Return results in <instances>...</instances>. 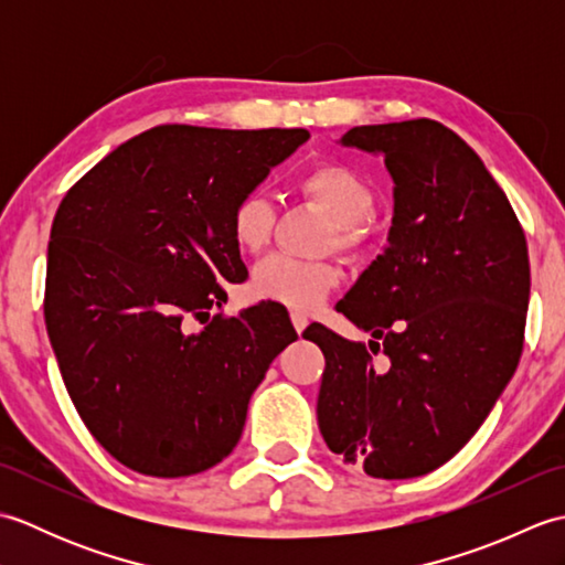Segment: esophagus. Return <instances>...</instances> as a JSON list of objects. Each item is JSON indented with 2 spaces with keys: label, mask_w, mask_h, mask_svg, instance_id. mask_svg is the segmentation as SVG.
Wrapping results in <instances>:
<instances>
[{
  "label": "esophagus",
  "mask_w": 565,
  "mask_h": 565,
  "mask_svg": "<svg viewBox=\"0 0 565 565\" xmlns=\"http://www.w3.org/2000/svg\"><path fill=\"white\" fill-rule=\"evenodd\" d=\"M291 322H294V330L301 334L306 330V326H308V318L303 313H298V310H291Z\"/></svg>",
  "instance_id": "esophagus-1"
}]
</instances>
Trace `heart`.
Returning <instances> with one entry per match:
<instances>
[{"label":"heart","instance_id":"b5f03b06","mask_svg":"<svg viewBox=\"0 0 565 565\" xmlns=\"http://www.w3.org/2000/svg\"><path fill=\"white\" fill-rule=\"evenodd\" d=\"M298 191L332 218L328 245L342 252H359L366 243L369 221L376 209V191L352 167L318 162L298 177ZM276 213L267 196H239L231 211L233 243L245 255H259L269 245ZM340 284V269L332 262H308L289 255H271L252 271L249 289L264 301H276L296 310H313Z\"/></svg>","mask_w":565,"mask_h":565}]
</instances>
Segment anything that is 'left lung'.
I'll return each mask as SVG.
<instances>
[{"label": "left lung", "mask_w": 565, "mask_h": 565, "mask_svg": "<svg viewBox=\"0 0 565 565\" xmlns=\"http://www.w3.org/2000/svg\"><path fill=\"white\" fill-rule=\"evenodd\" d=\"M342 146L383 154L393 179L388 245L338 310L369 350L313 322L326 354L318 427L369 476L415 478L476 435L520 364L530 255L505 191L437 121L356 126ZM381 351L386 365L373 364Z\"/></svg>", "instance_id": "1"}]
</instances>
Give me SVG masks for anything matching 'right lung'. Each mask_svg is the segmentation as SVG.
Masks as SVG:
<instances>
[{"label":"right lung","instance_id":"right-lung-1","mask_svg":"<svg viewBox=\"0 0 565 565\" xmlns=\"http://www.w3.org/2000/svg\"><path fill=\"white\" fill-rule=\"evenodd\" d=\"M310 138L306 128L158 126L126 140L55 213L45 328L82 423L116 461L158 478L223 461L252 393L298 340L274 303L239 310L225 281L247 269L235 201ZM189 317L206 321L191 331Z\"/></svg>","mask_w":565,"mask_h":565}]
</instances>
